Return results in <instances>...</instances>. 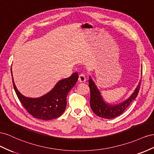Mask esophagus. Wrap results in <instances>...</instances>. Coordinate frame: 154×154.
Here are the masks:
<instances>
[{"label":"esophagus","mask_w":154,"mask_h":154,"mask_svg":"<svg viewBox=\"0 0 154 154\" xmlns=\"http://www.w3.org/2000/svg\"><path fill=\"white\" fill-rule=\"evenodd\" d=\"M79 81L80 82H84L86 81V77L84 74H81L79 76Z\"/></svg>","instance_id":"obj_1"}]
</instances>
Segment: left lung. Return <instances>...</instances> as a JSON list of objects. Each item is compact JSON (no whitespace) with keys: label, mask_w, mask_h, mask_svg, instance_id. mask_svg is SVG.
<instances>
[{"label":"left lung","mask_w":154,"mask_h":154,"mask_svg":"<svg viewBox=\"0 0 154 154\" xmlns=\"http://www.w3.org/2000/svg\"><path fill=\"white\" fill-rule=\"evenodd\" d=\"M140 82L128 99H127L122 103L113 105L104 101L101 94H100V92L90 76L88 83L90 89V104L91 109L97 116L104 119H113L121 115L137 96L140 88Z\"/></svg>","instance_id":"1"}]
</instances>
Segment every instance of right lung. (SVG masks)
I'll use <instances>...</instances> for the list:
<instances>
[{"label": "right lung", "mask_w": 154, "mask_h": 154, "mask_svg": "<svg viewBox=\"0 0 154 154\" xmlns=\"http://www.w3.org/2000/svg\"><path fill=\"white\" fill-rule=\"evenodd\" d=\"M78 77V73L75 72L68 78L60 80L51 91L38 98L27 97L22 95L17 89L14 78L12 80L16 94L27 112L37 119L48 121L57 118L64 113L67 95L75 85Z\"/></svg>", "instance_id": "add662e5"}]
</instances>
